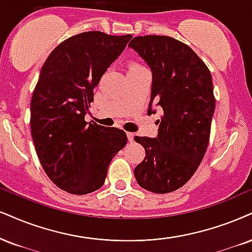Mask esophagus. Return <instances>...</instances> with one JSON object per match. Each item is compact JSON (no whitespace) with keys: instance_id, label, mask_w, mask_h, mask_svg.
<instances>
[{"instance_id":"obj_1","label":"esophagus","mask_w":252,"mask_h":252,"mask_svg":"<svg viewBox=\"0 0 252 252\" xmlns=\"http://www.w3.org/2000/svg\"><path fill=\"white\" fill-rule=\"evenodd\" d=\"M127 139H128L129 142H132L133 140H134V133L127 132Z\"/></svg>"}]
</instances>
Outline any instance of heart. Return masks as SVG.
I'll return each instance as SVG.
<instances>
[{
    "instance_id": "heart-1",
    "label": "heart",
    "mask_w": 252,
    "mask_h": 252,
    "mask_svg": "<svg viewBox=\"0 0 252 252\" xmlns=\"http://www.w3.org/2000/svg\"><path fill=\"white\" fill-rule=\"evenodd\" d=\"M138 67H142V66H141V65H139V64H132L129 69H138Z\"/></svg>"
}]
</instances>
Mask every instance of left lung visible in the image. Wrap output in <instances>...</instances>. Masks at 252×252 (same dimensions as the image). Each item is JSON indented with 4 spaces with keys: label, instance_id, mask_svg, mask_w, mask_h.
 Wrapping results in <instances>:
<instances>
[{
    "label": "left lung",
    "instance_id": "1",
    "mask_svg": "<svg viewBox=\"0 0 252 252\" xmlns=\"http://www.w3.org/2000/svg\"><path fill=\"white\" fill-rule=\"evenodd\" d=\"M128 46L153 74L148 113L153 102L163 111L158 138L134 136L146 152L134 175L146 190L167 194L190 180L206 154L215 110L212 74L191 48L169 36H138Z\"/></svg>",
    "mask_w": 252,
    "mask_h": 252
}]
</instances>
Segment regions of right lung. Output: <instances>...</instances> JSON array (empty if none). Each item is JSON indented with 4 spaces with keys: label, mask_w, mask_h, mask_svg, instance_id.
<instances>
[{
    "label": "right lung",
    "mask_w": 252,
    "mask_h": 252,
    "mask_svg": "<svg viewBox=\"0 0 252 252\" xmlns=\"http://www.w3.org/2000/svg\"><path fill=\"white\" fill-rule=\"evenodd\" d=\"M132 35L88 31L65 39L46 58L30 102L36 153L58 188L85 195L104 185L110 162L127 144L116 127L86 123L93 89Z\"/></svg>",
    "instance_id": "obj_1"
}]
</instances>
